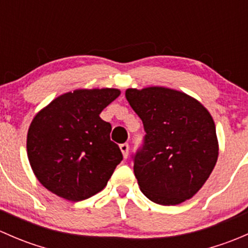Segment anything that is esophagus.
<instances>
[{
  "instance_id": "obj_1",
  "label": "esophagus",
  "mask_w": 248,
  "mask_h": 248,
  "mask_svg": "<svg viewBox=\"0 0 248 248\" xmlns=\"http://www.w3.org/2000/svg\"><path fill=\"white\" fill-rule=\"evenodd\" d=\"M120 149H121V151H122V155H124V158H127V157H128L129 145L127 144V142H124V144H121V145H120Z\"/></svg>"
}]
</instances>
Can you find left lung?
Segmentation results:
<instances>
[{
  "instance_id": "8db88e82",
  "label": "left lung",
  "mask_w": 248,
  "mask_h": 248,
  "mask_svg": "<svg viewBox=\"0 0 248 248\" xmlns=\"http://www.w3.org/2000/svg\"><path fill=\"white\" fill-rule=\"evenodd\" d=\"M126 98L146 133L132 157L141 192L161 205L192 198L218 157L210 112L188 94L167 87L128 89Z\"/></svg>"
}]
</instances>
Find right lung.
<instances>
[{"label":"right lung","instance_id":"obj_1","mask_svg":"<svg viewBox=\"0 0 248 248\" xmlns=\"http://www.w3.org/2000/svg\"><path fill=\"white\" fill-rule=\"evenodd\" d=\"M120 96L116 89L76 90L57 97L32 120L27 156L37 179L61 198L80 202L108 184L122 152L99 117Z\"/></svg>","mask_w":248,"mask_h":248}]
</instances>
